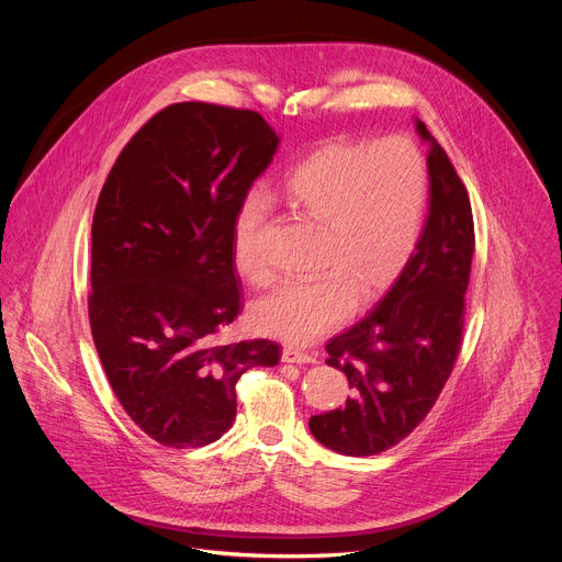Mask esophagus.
I'll return each instance as SVG.
<instances>
[{"instance_id": "34e87169", "label": "esophagus", "mask_w": 562, "mask_h": 562, "mask_svg": "<svg viewBox=\"0 0 562 562\" xmlns=\"http://www.w3.org/2000/svg\"><path fill=\"white\" fill-rule=\"evenodd\" d=\"M282 362H293V364H308V362H315V356H311V353H302V351H297V349H291V347H286V349L282 351Z\"/></svg>"}]
</instances>
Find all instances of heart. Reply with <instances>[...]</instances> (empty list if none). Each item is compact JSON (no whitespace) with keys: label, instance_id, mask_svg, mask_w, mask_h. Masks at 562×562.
Segmentation results:
<instances>
[{"label":"heart","instance_id":"obj_1","mask_svg":"<svg viewBox=\"0 0 562 562\" xmlns=\"http://www.w3.org/2000/svg\"><path fill=\"white\" fill-rule=\"evenodd\" d=\"M427 165L407 137L380 142H336L313 150L286 176V206L317 226L311 269L284 280L254 304L260 334L291 345H308L349 315L353 300L367 304L389 289L412 262L427 211ZM269 204L249 193L233 220L235 271L249 284L271 280L258 239Z\"/></svg>","mask_w":562,"mask_h":562}]
</instances>
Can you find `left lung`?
<instances>
[{"mask_svg": "<svg viewBox=\"0 0 562 562\" xmlns=\"http://www.w3.org/2000/svg\"><path fill=\"white\" fill-rule=\"evenodd\" d=\"M429 142V213L418 249L358 325L327 342V364L340 369L353 395L308 420L317 442L345 456H375L405 440L431 412L462 345L464 293L473 258L467 189L445 148Z\"/></svg>", "mask_w": 562, "mask_h": 562, "instance_id": "8db88e82", "label": "left lung"}]
</instances>
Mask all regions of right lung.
<instances>
[{
  "instance_id": "1",
  "label": "right lung",
  "mask_w": 562,
  "mask_h": 562,
  "mask_svg": "<svg viewBox=\"0 0 562 562\" xmlns=\"http://www.w3.org/2000/svg\"><path fill=\"white\" fill-rule=\"evenodd\" d=\"M278 148L249 109L180 102L122 148L91 228L89 323L120 405L155 442H215L235 420V384L276 367L271 340L217 345L239 313L233 220Z\"/></svg>"
}]
</instances>
